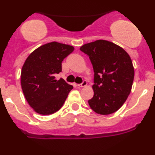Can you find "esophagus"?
I'll return each mask as SVG.
<instances>
[{
  "label": "esophagus",
  "mask_w": 155,
  "mask_h": 155,
  "mask_svg": "<svg viewBox=\"0 0 155 155\" xmlns=\"http://www.w3.org/2000/svg\"><path fill=\"white\" fill-rule=\"evenodd\" d=\"M87 85V81L84 80L82 83L79 84H77V86L79 87H86Z\"/></svg>",
  "instance_id": "34e87169"
}]
</instances>
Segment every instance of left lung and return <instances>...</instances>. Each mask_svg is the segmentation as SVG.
<instances>
[{"label": "left lung", "mask_w": 155, "mask_h": 155, "mask_svg": "<svg viewBox=\"0 0 155 155\" xmlns=\"http://www.w3.org/2000/svg\"><path fill=\"white\" fill-rule=\"evenodd\" d=\"M80 50L90 58L94 70V95L88 101L97 114L108 115L122 107L132 89L134 68L127 52L106 40L85 44Z\"/></svg>", "instance_id": "1"}]
</instances>
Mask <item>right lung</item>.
Wrapping results in <instances>:
<instances>
[{
	"instance_id": "1",
	"label": "right lung",
	"mask_w": 155,
	"mask_h": 155,
	"mask_svg": "<svg viewBox=\"0 0 155 155\" xmlns=\"http://www.w3.org/2000/svg\"><path fill=\"white\" fill-rule=\"evenodd\" d=\"M74 50L72 46L53 41L37 48L26 59L21 71V87L28 104L38 114L58 111L73 89L54 76L62 71V62Z\"/></svg>"
}]
</instances>
